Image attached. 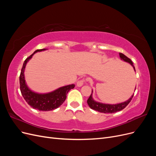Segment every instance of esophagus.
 <instances>
[{
	"label": "esophagus",
	"mask_w": 156,
	"mask_h": 156,
	"mask_svg": "<svg viewBox=\"0 0 156 156\" xmlns=\"http://www.w3.org/2000/svg\"><path fill=\"white\" fill-rule=\"evenodd\" d=\"M84 82V79H83L79 80V81H78L77 82V86L79 87H82V86L83 85Z\"/></svg>",
	"instance_id": "34e87169"
}]
</instances>
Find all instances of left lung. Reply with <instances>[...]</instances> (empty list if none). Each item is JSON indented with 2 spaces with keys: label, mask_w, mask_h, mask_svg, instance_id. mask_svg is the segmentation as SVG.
I'll return each instance as SVG.
<instances>
[{
  "label": "left lung",
  "mask_w": 156,
  "mask_h": 156,
  "mask_svg": "<svg viewBox=\"0 0 156 156\" xmlns=\"http://www.w3.org/2000/svg\"><path fill=\"white\" fill-rule=\"evenodd\" d=\"M119 55H120V59L122 60H124V62L129 63L132 66H133L135 72V68L133 64V62H132L131 59L127 58L126 55H124L122 53H120ZM135 88H136V87H135ZM92 92H93V91L92 90L91 95L89 97V98L87 100L88 105L90 107L92 108V109L97 111L98 112H103V113H114V112L120 111L122 109H124V108L127 105H128L129 102L131 101L132 98H133V95H134V94H133V95L131 96V98L129 99V100H127V101H126L124 102L117 103V104H105V103L98 102V101H96L95 100H94L92 98Z\"/></svg>",
  "instance_id": "1"
}]
</instances>
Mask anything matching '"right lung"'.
Masks as SVG:
<instances>
[{"label": "right lung", "instance_id": "add662e5", "mask_svg": "<svg viewBox=\"0 0 156 156\" xmlns=\"http://www.w3.org/2000/svg\"><path fill=\"white\" fill-rule=\"evenodd\" d=\"M46 49H37L29 56L23 63L20 76V90L22 96L30 107L35 109L43 111L54 110L62 104L66 98V95L71 89L75 87V84H69L67 86L58 88L55 90L45 94H39L32 90L28 87L25 79V69L27 62L37 52L45 51Z\"/></svg>", "mask_w": 156, "mask_h": 156}]
</instances>
